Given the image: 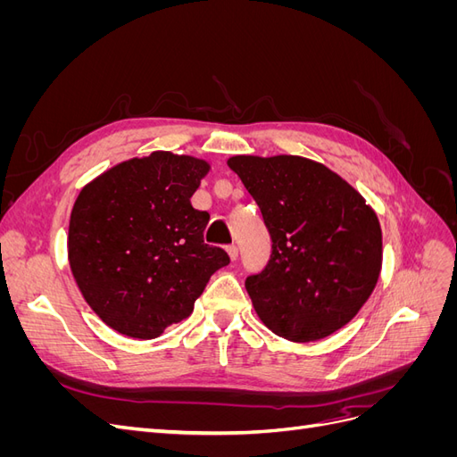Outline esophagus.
I'll return each mask as SVG.
<instances>
[{"instance_id": "obj_1", "label": "esophagus", "mask_w": 457, "mask_h": 457, "mask_svg": "<svg viewBox=\"0 0 457 457\" xmlns=\"http://www.w3.org/2000/svg\"><path fill=\"white\" fill-rule=\"evenodd\" d=\"M227 253H228V257H230V261H237V259H238V245L230 244V245L227 247Z\"/></svg>"}]
</instances>
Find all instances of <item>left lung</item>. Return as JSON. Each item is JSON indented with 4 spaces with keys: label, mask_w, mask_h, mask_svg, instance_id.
Listing matches in <instances>:
<instances>
[{
    "label": "left lung",
    "mask_w": 457,
    "mask_h": 457,
    "mask_svg": "<svg viewBox=\"0 0 457 457\" xmlns=\"http://www.w3.org/2000/svg\"><path fill=\"white\" fill-rule=\"evenodd\" d=\"M272 238L245 289L276 336L307 343L349 324L376 287L383 237L376 212L343 177L301 156H232Z\"/></svg>",
    "instance_id": "obj_1"
}]
</instances>
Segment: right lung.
Segmentation results:
<instances>
[{"label": "right lung", "instance_id": "right-lung-1", "mask_svg": "<svg viewBox=\"0 0 457 457\" xmlns=\"http://www.w3.org/2000/svg\"><path fill=\"white\" fill-rule=\"evenodd\" d=\"M205 160L156 150L106 170L76 198L68 262L87 305L135 339H154L195 311L225 250L204 242L210 213L190 198Z\"/></svg>", "mask_w": 457, "mask_h": 457}]
</instances>
